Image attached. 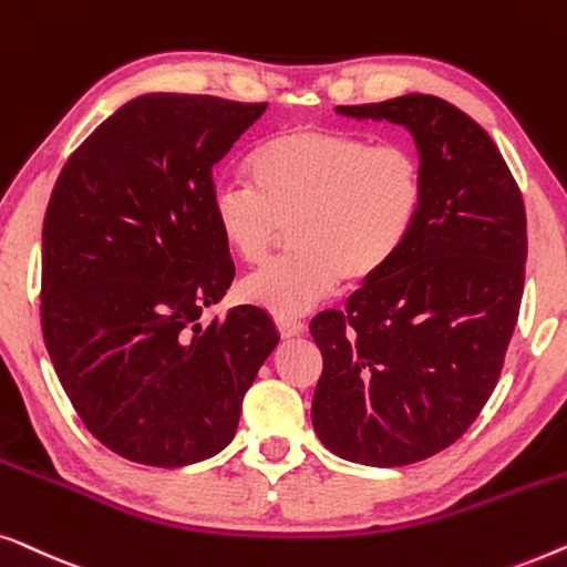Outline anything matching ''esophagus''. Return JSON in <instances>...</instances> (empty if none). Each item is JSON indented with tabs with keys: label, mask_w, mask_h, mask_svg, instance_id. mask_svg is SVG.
<instances>
[{
	"label": "esophagus",
	"mask_w": 567,
	"mask_h": 567,
	"mask_svg": "<svg viewBox=\"0 0 567 567\" xmlns=\"http://www.w3.org/2000/svg\"><path fill=\"white\" fill-rule=\"evenodd\" d=\"M275 323H277V331H280L282 339L300 337V333L306 331V323H302L300 318H275Z\"/></svg>",
	"instance_id": "obj_1"
}]
</instances>
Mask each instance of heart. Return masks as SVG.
I'll list each match as a JSON object with an SVG mask.
<instances>
[{
    "label": "heart",
    "instance_id": "heart-1",
    "mask_svg": "<svg viewBox=\"0 0 567 567\" xmlns=\"http://www.w3.org/2000/svg\"><path fill=\"white\" fill-rule=\"evenodd\" d=\"M249 177L215 189L213 223L244 265H261L292 223L295 254L238 287L277 318L306 313L344 280H378L411 244L426 207V164L403 141L295 127L254 151Z\"/></svg>",
    "mask_w": 567,
    "mask_h": 567
}]
</instances>
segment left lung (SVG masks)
<instances>
[{"label": "left lung", "mask_w": 567, "mask_h": 567, "mask_svg": "<svg viewBox=\"0 0 567 567\" xmlns=\"http://www.w3.org/2000/svg\"><path fill=\"white\" fill-rule=\"evenodd\" d=\"M337 113L409 127L426 207L388 272L310 321L323 354L310 419L339 457L411 465L457 442L496 388L524 292V200L491 135L446 100Z\"/></svg>", "instance_id": "1"}]
</instances>
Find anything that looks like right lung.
Listing matches in <instances>:
<instances>
[{
    "instance_id": "obj_1",
    "label": "right lung",
    "mask_w": 567,
    "mask_h": 567,
    "mask_svg": "<svg viewBox=\"0 0 567 567\" xmlns=\"http://www.w3.org/2000/svg\"><path fill=\"white\" fill-rule=\"evenodd\" d=\"M267 102L141 94L69 156L43 220L41 326L84 426L121 457L185 467L226 450L277 347L261 308L200 323L236 267L213 166Z\"/></svg>"
}]
</instances>
